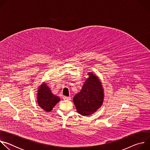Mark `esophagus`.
Segmentation results:
<instances>
[{
    "label": "esophagus",
    "instance_id": "1",
    "mask_svg": "<svg viewBox=\"0 0 150 150\" xmlns=\"http://www.w3.org/2000/svg\"><path fill=\"white\" fill-rule=\"evenodd\" d=\"M63 98L65 100H71V97H67V96H63Z\"/></svg>",
    "mask_w": 150,
    "mask_h": 150
}]
</instances>
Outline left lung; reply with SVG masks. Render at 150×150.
I'll return each mask as SVG.
<instances>
[{"label":"left lung","instance_id":"8db88e82","mask_svg":"<svg viewBox=\"0 0 150 150\" xmlns=\"http://www.w3.org/2000/svg\"><path fill=\"white\" fill-rule=\"evenodd\" d=\"M89 76L85 79L81 91L76 94L73 101L76 110L80 115L90 116L100 108L104 101V89L98 76L93 72H88Z\"/></svg>","mask_w":150,"mask_h":150}]
</instances>
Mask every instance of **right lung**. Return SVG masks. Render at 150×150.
I'll return each instance as SVG.
<instances>
[{"label":"right lung","instance_id":"right-lung-1","mask_svg":"<svg viewBox=\"0 0 150 150\" xmlns=\"http://www.w3.org/2000/svg\"><path fill=\"white\" fill-rule=\"evenodd\" d=\"M37 99L38 105L47 112L52 111L54 105L60 100V97L52 93L46 82H42L38 87Z\"/></svg>","mask_w":150,"mask_h":150}]
</instances>
